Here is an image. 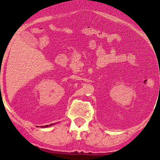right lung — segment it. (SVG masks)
<instances>
[{"label":"right lung","instance_id":"1","mask_svg":"<svg viewBox=\"0 0 160 160\" xmlns=\"http://www.w3.org/2000/svg\"><path fill=\"white\" fill-rule=\"evenodd\" d=\"M52 125H54V123H52V124H50V125H47V126H42L43 127V128H47V127H48V126H51Z\"/></svg>","mask_w":160,"mask_h":160}]
</instances>
